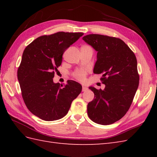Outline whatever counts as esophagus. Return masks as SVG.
I'll use <instances>...</instances> for the list:
<instances>
[{
  "label": "esophagus",
  "instance_id": "34e87169",
  "mask_svg": "<svg viewBox=\"0 0 157 157\" xmlns=\"http://www.w3.org/2000/svg\"><path fill=\"white\" fill-rule=\"evenodd\" d=\"M88 90V88L86 86H82V92H85Z\"/></svg>",
  "mask_w": 157,
  "mask_h": 157
}]
</instances>
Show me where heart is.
I'll return each mask as SVG.
<instances>
[{
    "mask_svg": "<svg viewBox=\"0 0 157 157\" xmlns=\"http://www.w3.org/2000/svg\"><path fill=\"white\" fill-rule=\"evenodd\" d=\"M88 73V69H78L73 73V75L75 78H76L79 81H84L86 79V75Z\"/></svg>",
    "mask_w": 157,
    "mask_h": 157,
    "instance_id": "b5f03b06",
    "label": "heart"
}]
</instances>
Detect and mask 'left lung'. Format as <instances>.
Returning <instances> with one entry per match:
<instances>
[{"mask_svg": "<svg viewBox=\"0 0 157 157\" xmlns=\"http://www.w3.org/2000/svg\"><path fill=\"white\" fill-rule=\"evenodd\" d=\"M97 51L94 73L102 74L104 90L94 87V100L87 106L88 115L94 122L110 125L121 119L131 106L138 88L137 59L122 40L101 34L82 38Z\"/></svg>", "mask_w": 157, "mask_h": 157, "instance_id": "1", "label": "left lung"}]
</instances>
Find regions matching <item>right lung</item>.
Returning <instances> with one entry per match:
<instances>
[{"mask_svg":"<svg viewBox=\"0 0 157 157\" xmlns=\"http://www.w3.org/2000/svg\"><path fill=\"white\" fill-rule=\"evenodd\" d=\"M84 35L82 32H59L40 36L23 51L17 78L25 104L32 114L44 121L65 117L72 101L81 93L79 83L53 82L55 71L61 65L66 49Z\"/></svg>","mask_w":157,"mask_h":157,"instance_id":"1","label":"right lung"}]
</instances>
